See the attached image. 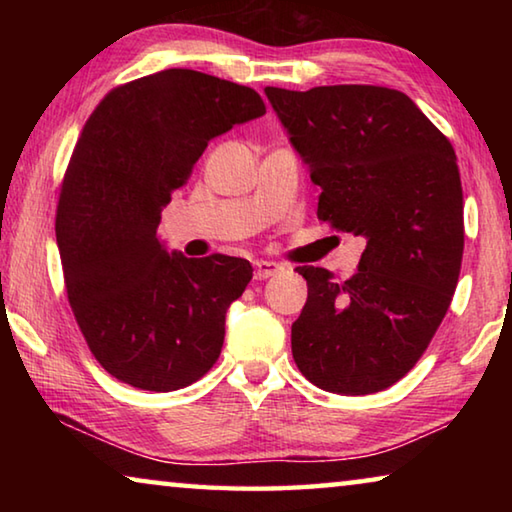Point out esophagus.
I'll return each instance as SVG.
<instances>
[{"label":"esophagus","instance_id":"34e87169","mask_svg":"<svg viewBox=\"0 0 512 512\" xmlns=\"http://www.w3.org/2000/svg\"><path fill=\"white\" fill-rule=\"evenodd\" d=\"M282 271V266L277 262H266V259H257L255 262V280H268Z\"/></svg>","mask_w":512,"mask_h":512}]
</instances>
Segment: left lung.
<instances>
[{"mask_svg":"<svg viewBox=\"0 0 512 512\" xmlns=\"http://www.w3.org/2000/svg\"><path fill=\"white\" fill-rule=\"evenodd\" d=\"M320 187L318 219L366 237L357 273L298 266L307 302L291 352L311 384L368 395L429 348L463 262V187L452 142L404 92L379 85L266 88Z\"/></svg>","mask_w":512,"mask_h":512,"instance_id":"left-lung-1","label":"left lung"}]
</instances>
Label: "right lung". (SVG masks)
Masks as SVG:
<instances>
[{
  "label": "right lung",
  "mask_w": 512,
  "mask_h": 512,
  "mask_svg": "<svg viewBox=\"0 0 512 512\" xmlns=\"http://www.w3.org/2000/svg\"><path fill=\"white\" fill-rule=\"evenodd\" d=\"M264 112L253 88L164 69L117 85L85 121L60 185L56 241L85 343L124 384L178 391L219 359L225 311L253 266L169 255L155 230L207 142Z\"/></svg>",
  "instance_id": "add662e5"
}]
</instances>
